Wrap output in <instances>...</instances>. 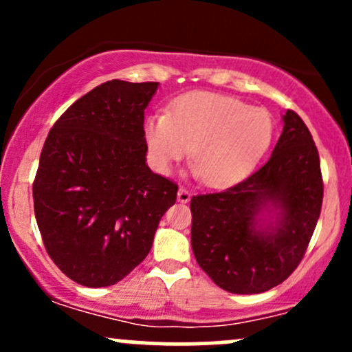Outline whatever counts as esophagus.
I'll use <instances>...</instances> for the list:
<instances>
[{
  "mask_svg": "<svg viewBox=\"0 0 352 352\" xmlns=\"http://www.w3.org/2000/svg\"><path fill=\"white\" fill-rule=\"evenodd\" d=\"M190 199H192V193H190L185 187H180L179 192H177V200H179L180 204H187Z\"/></svg>",
  "mask_w": 352,
  "mask_h": 352,
  "instance_id": "34e87169",
  "label": "esophagus"
}]
</instances>
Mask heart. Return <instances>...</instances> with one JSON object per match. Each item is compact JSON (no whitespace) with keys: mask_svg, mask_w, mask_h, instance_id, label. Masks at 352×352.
<instances>
[{"mask_svg":"<svg viewBox=\"0 0 352 352\" xmlns=\"http://www.w3.org/2000/svg\"><path fill=\"white\" fill-rule=\"evenodd\" d=\"M145 140L153 167L170 172L192 147L197 175L210 187H225L248 175L273 140V119L261 107L213 92H192L168 114L145 120Z\"/></svg>","mask_w":352,"mask_h":352,"instance_id":"heart-1","label":"heart"}]
</instances>
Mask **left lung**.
Instances as JSON below:
<instances>
[{"mask_svg":"<svg viewBox=\"0 0 352 352\" xmlns=\"http://www.w3.org/2000/svg\"><path fill=\"white\" fill-rule=\"evenodd\" d=\"M260 170L223 192L192 197V250L221 289L268 292L305 256L322 205L318 148L296 112Z\"/></svg>","mask_w":352,"mask_h":352,"instance_id":"obj_1","label":"left lung"}]
</instances>
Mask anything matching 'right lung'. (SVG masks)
Wrapping results in <instances>:
<instances>
[{"mask_svg": "<svg viewBox=\"0 0 352 352\" xmlns=\"http://www.w3.org/2000/svg\"><path fill=\"white\" fill-rule=\"evenodd\" d=\"M159 82L112 79L56 120L33 184L34 215L56 266L89 288L116 285L142 263L172 180L145 164L144 111Z\"/></svg>", "mask_w": 352, "mask_h": 352, "instance_id": "right-lung-1", "label": "right lung"}]
</instances>
